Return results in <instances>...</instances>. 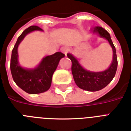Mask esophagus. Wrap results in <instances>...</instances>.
<instances>
[{
	"instance_id": "esophagus-1",
	"label": "esophagus",
	"mask_w": 131,
	"mask_h": 131,
	"mask_svg": "<svg viewBox=\"0 0 131 131\" xmlns=\"http://www.w3.org/2000/svg\"><path fill=\"white\" fill-rule=\"evenodd\" d=\"M60 51L67 56V52L69 51V48H68L67 47H66V46H63V47H62L61 48H60Z\"/></svg>"
}]
</instances>
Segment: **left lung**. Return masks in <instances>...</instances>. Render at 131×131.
<instances>
[{
	"mask_svg": "<svg viewBox=\"0 0 131 131\" xmlns=\"http://www.w3.org/2000/svg\"><path fill=\"white\" fill-rule=\"evenodd\" d=\"M92 33L108 41L113 50V60L110 66L103 71L93 72L85 69L80 62L72 53H67L68 58L72 62L71 71L74 81L78 87L84 90L95 92L103 89L112 82L116 75L118 60L116 48L112 41L110 33L100 26H96L91 30Z\"/></svg>",
	"mask_w": 131,
	"mask_h": 131,
	"instance_id": "8db88e82",
	"label": "left lung"
}]
</instances>
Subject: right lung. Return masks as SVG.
<instances>
[{"instance_id": "right-lung-1", "label": "right lung", "mask_w": 131, "mask_h": 131, "mask_svg": "<svg viewBox=\"0 0 131 131\" xmlns=\"http://www.w3.org/2000/svg\"><path fill=\"white\" fill-rule=\"evenodd\" d=\"M35 30L43 31L37 26H31L21 34L12 50L10 69L13 79L17 86L28 94H39L49 89L51 79L61 58L65 55L58 51L52 55L47 56L42 59L37 67L27 69L22 67L18 61L17 48L28 34Z\"/></svg>"}]
</instances>
